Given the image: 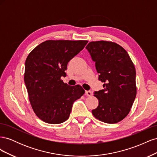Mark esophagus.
Returning <instances> with one entry per match:
<instances>
[{
    "label": "esophagus",
    "instance_id": "esophagus-1",
    "mask_svg": "<svg viewBox=\"0 0 157 157\" xmlns=\"http://www.w3.org/2000/svg\"><path fill=\"white\" fill-rule=\"evenodd\" d=\"M85 94H86V96H92V92L91 91H86L85 92Z\"/></svg>",
    "mask_w": 157,
    "mask_h": 157
}]
</instances>
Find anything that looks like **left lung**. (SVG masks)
Listing matches in <instances>:
<instances>
[{
	"label": "left lung",
	"mask_w": 157,
	"mask_h": 157,
	"mask_svg": "<svg viewBox=\"0 0 157 157\" xmlns=\"http://www.w3.org/2000/svg\"><path fill=\"white\" fill-rule=\"evenodd\" d=\"M89 52L103 89L94 92L98 107L92 110L97 119L115 124L128 115L136 96V69L127 52L115 42H90Z\"/></svg>",
	"instance_id": "1"
}]
</instances>
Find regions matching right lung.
Wrapping results in <instances>:
<instances>
[{
	"label": "right lung",
	"mask_w": 157,
	"mask_h": 157,
	"mask_svg": "<svg viewBox=\"0 0 157 157\" xmlns=\"http://www.w3.org/2000/svg\"><path fill=\"white\" fill-rule=\"evenodd\" d=\"M87 40H46L33 49L25 61L24 81L36 115L48 124L67 121L73 104L84 94L80 85L70 86L61 77L69 61Z\"/></svg>",
	"instance_id": "obj_1"
}]
</instances>
